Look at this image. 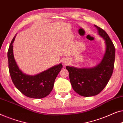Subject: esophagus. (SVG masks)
Returning <instances> with one entry per match:
<instances>
[{
	"label": "esophagus",
	"instance_id": "1",
	"mask_svg": "<svg viewBox=\"0 0 123 123\" xmlns=\"http://www.w3.org/2000/svg\"><path fill=\"white\" fill-rule=\"evenodd\" d=\"M68 60H64V61H63V65L64 66H66V65H68Z\"/></svg>",
	"mask_w": 123,
	"mask_h": 123
}]
</instances>
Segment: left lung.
<instances>
[{"mask_svg":"<svg viewBox=\"0 0 123 123\" xmlns=\"http://www.w3.org/2000/svg\"><path fill=\"white\" fill-rule=\"evenodd\" d=\"M98 34L105 40L106 52L100 63L91 68H77L66 66L71 84L76 92L82 96H92L99 94L106 86L113 74L115 48L106 32L95 25Z\"/></svg>","mask_w":123,"mask_h":123,"instance_id":"left-lung-1","label":"left lung"}]
</instances>
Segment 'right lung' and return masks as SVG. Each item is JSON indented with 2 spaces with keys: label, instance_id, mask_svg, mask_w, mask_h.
Wrapping results in <instances>:
<instances>
[{
  "label": "right lung",
  "instance_id": "obj_1",
  "mask_svg": "<svg viewBox=\"0 0 123 123\" xmlns=\"http://www.w3.org/2000/svg\"><path fill=\"white\" fill-rule=\"evenodd\" d=\"M15 36L12 39L8 51V67L14 85L23 95L33 98L46 97L52 90L55 79L62 68L61 63L35 76L23 74L17 65L13 55V44Z\"/></svg>",
  "mask_w": 123,
  "mask_h": 123
}]
</instances>
